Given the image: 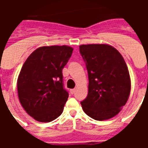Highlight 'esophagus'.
Returning <instances> with one entry per match:
<instances>
[{"label": "esophagus", "instance_id": "34e87169", "mask_svg": "<svg viewBox=\"0 0 148 148\" xmlns=\"http://www.w3.org/2000/svg\"><path fill=\"white\" fill-rule=\"evenodd\" d=\"M75 89H71V90H70V91H71V95H74V93H75Z\"/></svg>", "mask_w": 148, "mask_h": 148}]
</instances>
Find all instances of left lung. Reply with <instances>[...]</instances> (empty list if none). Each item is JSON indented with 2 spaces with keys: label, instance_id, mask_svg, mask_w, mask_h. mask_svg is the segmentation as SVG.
Instances as JSON below:
<instances>
[{
  "label": "left lung",
  "instance_id": "1",
  "mask_svg": "<svg viewBox=\"0 0 148 148\" xmlns=\"http://www.w3.org/2000/svg\"><path fill=\"white\" fill-rule=\"evenodd\" d=\"M80 53L88 73V95L81 104L97 121L114 117L128 100L131 78L122 55L108 45H82Z\"/></svg>",
  "mask_w": 148,
  "mask_h": 148
}]
</instances>
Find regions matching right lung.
<instances>
[{"label":"right lung","instance_id":"1","mask_svg":"<svg viewBox=\"0 0 148 148\" xmlns=\"http://www.w3.org/2000/svg\"><path fill=\"white\" fill-rule=\"evenodd\" d=\"M69 46L40 47L31 53L17 78L21 104L40 122H51L63 112L68 98L62 70L71 57Z\"/></svg>","mask_w":148,"mask_h":148}]
</instances>
